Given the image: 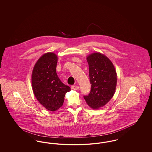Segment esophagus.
Segmentation results:
<instances>
[{
	"instance_id": "esophagus-1",
	"label": "esophagus",
	"mask_w": 152,
	"mask_h": 152,
	"mask_svg": "<svg viewBox=\"0 0 152 152\" xmlns=\"http://www.w3.org/2000/svg\"><path fill=\"white\" fill-rule=\"evenodd\" d=\"M71 88L73 90H78L79 89V87L77 86H72L71 87Z\"/></svg>"
}]
</instances>
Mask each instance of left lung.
I'll return each instance as SVG.
<instances>
[{
  "mask_svg": "<svg viewBox=\"0 0 152 152\" xmlns=\"http://www.w3.org/2000/svg\"><path fill=\"white\" fill-rule=\"evenodd\" d=\"M87 60L91 88L89 94L83 97L92 108H100L114 95L117 84L116 70L108 58L100 53L90 55Z\"/></svg>",
  "mask_w": 152,
  "mask_h": 152,
  "instance_id": "obj_1",
  "label": "left lung"
}]
</instances>
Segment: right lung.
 Listing matches in <instances>:
<instances>
[{
	"instance_id": "1",
	"label": "right lung",
	"mask_w": 152,
	"mask_h": 152,
	"mask_svg": "<svg viewBox=\"0 0 152 152\" xmlns=\"http://www.w3.org/2000/svg\"><path fill=\"white\" fill-rule=\"evenodd\" d=\"M57 56L47 53L40 58L32 74V86L38 101L45 108L55 111L63 104L70 87L63 84L56 73Z\"/></svg>"
}]
</instances>
